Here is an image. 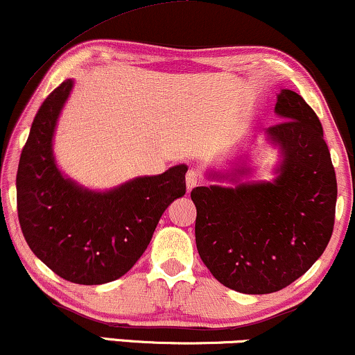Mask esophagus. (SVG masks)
<instances>
[{
  "label": "esophagus",
  "mask_w": 355,
  "mask_h": 355,
  "mask_svg": "<svg viewBox=\"0 0 355 355\" xmlns=\"http://www.w3.org/2000/svg\"><path fill=\"white\" fill-rule=\"evenodd\" d=\"M200 182V173L198 169H189L186 174V187H187V192L194 189L196 186H199Z\"/></svg>",
  "instance_id": "obj_1"
}]
</instances>
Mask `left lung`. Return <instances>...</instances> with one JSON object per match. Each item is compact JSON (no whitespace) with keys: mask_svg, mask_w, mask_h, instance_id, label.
Here are the masks:
<instances>
[{"mask_svg":"<svg viewBox=\"0 0 355 355\" xmlns=\"http://www.w3.org/2000/svg\"><path fill=\"white\" fill-rule=\"evenodd\" d=\"M275 112L283 121L266 128L282 151L273 181L239 182L248 171L240 166L230 174L235 187L191 192L200 260L217 282L245 295L275 293L298 279L326 250L334 229L338 182L321 121L286 89Z\"/></svg>","mask_w":355,"mask_h":355,"instance_id":"8db88e82","label":"left lung"}]
</instances>
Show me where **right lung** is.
<instances>
[{
    "label": "right lung",
    "mask_w": 355,
    "mask_h": 355,
    "mask_svg": "<svg viewBox=\"0 0 355 355\" xmlns=\"http://www.w3.org/2000/svg\"><path fill=\"white\" fill-rule=\"evenodd\" d=\"M72 85V78L62 82L34 116L17 166V217L29 248L55 275L102 284L123 277L143 255L168 205L186 194L187 166L105 192L62 176L52 138Z\"/></svg>",
    "instance_id": "obj_1"
}]
</instances>
